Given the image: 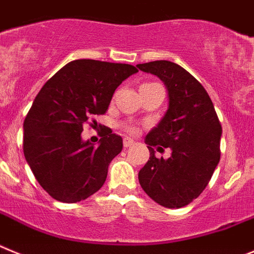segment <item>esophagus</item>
Instances as JSON below:
<instances>
[{
	"instance_id": "esophagus-1",
	"label": "esophagus",
	"mask_w": 254,
	"mask_h": 254,
	"mask_svg": "<svg viewBox=\"0 0 254 254\" xmlns=\"http://www.w3.org/2000/svg\"><path fill=\"white\" fill-rule=\"evenodd\" d=\"M123 143H124L125 148H129V147H131L132 144H134V140L130 138H124V141H123Z\"/></svg>"
}]
</instances>
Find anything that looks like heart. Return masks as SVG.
Here are the masks:
<instances>
[{
	"mask_svg": "<svg viewBox=\"0 0 254 254\" xmlns=\"http://www.w3.org/2000/svg\"><path fill=\"white\" fill-rule=\"evenodd\" d=\"M127 131H129V132H131V134H135V132L138 131V129H136L135 127H127Z\"/></svg>",
	"mask_w": 254,
	"mask_h": 254,
	"instance_id": "b5f03b06",
	"label": "heart"
}]
</instances>
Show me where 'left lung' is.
I'll use <instances>...</instances> for the list:
<instances>
[{"instance_id": "1", "label": "left lung", "mask_w": 254, "mask_h": 254, "mask_svg": "<svg viewBox=\"0 0 254 254\" xmlns=\"http://www.w3.org/2000/svg\"><path fill=\"white\" fill-rule=\"evenodd\" d=\"M158 77L168 92V109L145 136L149 161L139 171V184L152 200L180 209L197 197L209 184L220 159L221 125L202 84L170 61L138 64ZM153 146L170 147L171 157L157 159Z\"/></svg>"}]
</instances>
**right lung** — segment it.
Here are the masks:
<instances>
[{
  "mask_svg": "<svg viewBox=\"0 0 254 254\" xmlns=\"http://www.w3.org/2000/svg\"><path fill=\"white\" fill-rule=\"evenodd\" d=\"M136 72L130 64L77 59L39 91L24 122V154L52 197L78 202L105 184L123 139L110 131L96 147L82 139L83 124L92 115L106 113L116 88Z\"/></svg>",
  "mask_w": 254,
  "mask_h": 254,
  "instance_id": "add662e5",
  "label": "right lung"
}]
</instances>
